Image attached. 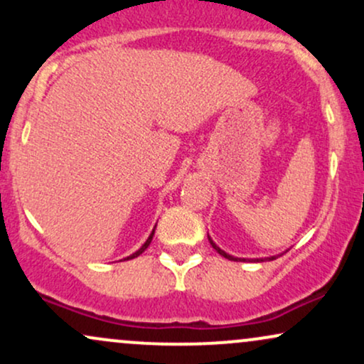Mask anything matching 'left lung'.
I'll use <instances>...</instances> for the list:
<instances>
[{"mask_svg":"<svg viewBox=\"0 0 364 364\" xmlns=\"http://www.w3.org/2000/svg\"><path fill=\"white\" fill-rule=\"evenodd\" d=\"M208 241H210L212 248H214V250H215V252H217V253H219V255H223V257H224V258H228V260H235V262H236V260H245V258H236V257H231V255H228V253H225V252H223V250H220V248H219V246H217V245L214 243V241H212V240H210V237H208ZM274 258H275V257H270V258H269V260H274ZM257 260H263V258H257Z\"/></svg>","mask_w":364,"mask_h":364,"instance_id":"1","label":"left lung"}]
</instances>
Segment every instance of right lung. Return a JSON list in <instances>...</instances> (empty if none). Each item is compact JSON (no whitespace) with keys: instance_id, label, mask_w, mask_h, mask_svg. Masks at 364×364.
Listing matches in <instances>:
<instances>
[{"instance_id":"right-lung-1","label":"right lung","mask_w":364,"mask_h":364,"mask_svg":"<svg viewBox=\"0 0 364 364\" xmlns=\"http://www.w3.org/2000/svg\"><path fill=\"white\" fill-rule=\"evenodd\" d=\"M154 231H156V229H154ZM154 231H152V235H150V236H149V240H147V241H145V243H144V246H141V248L139 250V252H135V253H133V255H129V257H128V258H124V260H132V258L139 257V255H141V253H144V252H145V250H147V248H149L150 241H152V237H154Z\"/></svg>"}]
</instances>
